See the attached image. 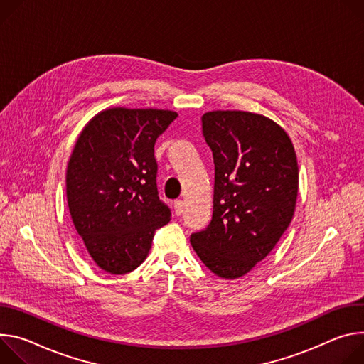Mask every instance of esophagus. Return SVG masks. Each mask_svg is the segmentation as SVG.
I'll use <instances>...</instances> for the list:
<instances>
[{"label":"esophagus","instance_id":"1","mask_svg":"<svg viewBox=\"0 0 364 364\" xmlns=\"http://www.w3.org/2000/svg\"><path fill=\"white\" fill-rule=\"evenodd\" d=\"M175 213H176V215H181L183 213V200L182 199L175 200Z\"/></svg>","mask_w":364,"mask_h":364}]
</instances>
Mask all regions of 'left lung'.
<instances>
[{"label":"left lung","mask_w":364,"mask_h":364,"mask_svg":"<svg viewBox=\"0 0 364 364\" xmlns=\"http://www.w3.org/2000/svg\"><path fill=\"white\" fill-rule=\"evenodd\" d=\"M203 132L214 156V211L191 245L213 273L238 279L273 250L292 221L296 153L288 133L256 112H205Z\"/></svg>","instance_id":"obj_1"}]
</instances>
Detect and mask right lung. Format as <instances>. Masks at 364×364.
Listing matches in <instances>:
<instances>
[{"label":"right lung","instance_id":"1","mask_svg":"<svg viewBox=\"0 0 364 364\" xmlns=\"http://www.w3.org/2000/svg\"><path fill=\"white\" fill-rule=\"evenodd\" d=\"M175 111L107 108L80 132L66 169L68 207L102 270L123 274L147 257L154 231L171 221L157 195L154 143Z\"/></svg>","mask_w":364,"mask_h":364}]
</instances>
